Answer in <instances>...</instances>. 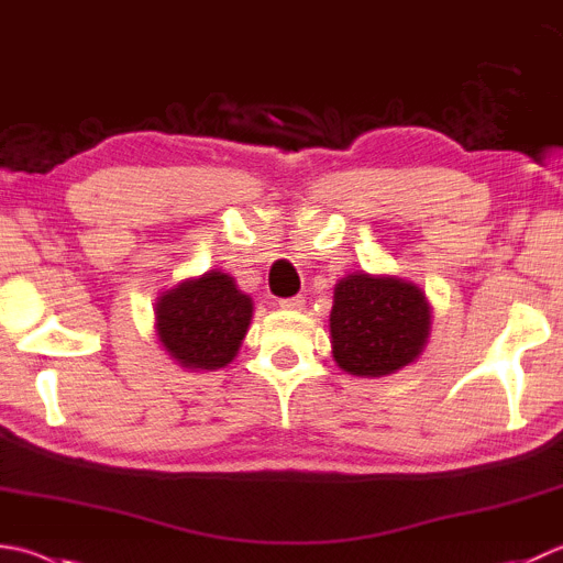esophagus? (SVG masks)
Listing matches in <instances>:
<instances>
[{
	"mask_svg": "<svg viewBox=\"0 0 563 563\" xmlns=\"http://www.w3.org/2000/svg\"><path fill=\"white\" fill-rule=\"evenodd\" d=\"M305 307L302 297H288V300H280V310H288V312H300Z\"/></svg>",
	"mask_w": 563,
	"mask_h": 563,
	"instance_id": "34e87169",
	"label": "esophagus"
}]
</instances>
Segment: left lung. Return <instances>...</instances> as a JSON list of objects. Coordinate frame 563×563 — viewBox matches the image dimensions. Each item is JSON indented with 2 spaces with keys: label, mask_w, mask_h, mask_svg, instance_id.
I'll use <instances>...</instances> for the list:
<instances>
[{
  "label": "left lung",
  "mask_w": 563,
  "mask_h": 563,
  "mask_svg": "<svg viewBox=\"0 0 563 563\" xmlns=\"http://www.w3.org/2000/svg\"><path fill=\"white\" fill-rule=\"evenodd\" d=\"M329 329L341 371L383 378L422 356L432 332V310L415 283L356 271L336 283Z\"/></svg>",
  "instance_id": "8db88e82"
}]
</instances>
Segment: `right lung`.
<instances>
[{
    "label": "right lung",
    "mask_w": 563,
    "mask_h": 563,
    "mask_svg": "<svg viewBox=\"0 0 563 563\" xmlns=\"http://www.w3.org/2000/svg\"><path fill=\"white\" fill-rule=\"evenodd\" d=\"M253 317V300L222 271H207L161 292L156 334L187 371H219L239 354Z\"/></svg>",
    "instance_id": "right-lung-1"
}]
</instances>
